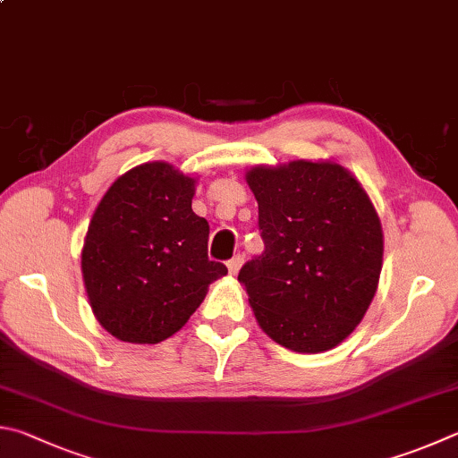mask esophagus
<instances>
[{
  "label": "esophagus",
  "instance_id": "1",
  "mask_svg": "<svg viewBox=\"0 0 458 458\" xmlns=\"http://www.w3.org/2000/svg\"><path fill=\"white\" fill-rule=\"evenodd\" d=\"M242 262H244V258L240 256V254H236L234 258H232V260H228V272L230 274H238V270H240V266H242Z\"/></svg>",
  "mask_w": 458,
  "mask_h": 458
}]
</instances>
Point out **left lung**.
<instances>
[{"label": "left lung", "instance_id": "obj_1", "mask_svg": "<svg viewBox=\"0 0 458 458\" xmlns=\"http://www.w3.org/2000/svg\"><path fill=\"white\" fill-rule=\"evenodd\" d=\"M264 254L242 266L258 327L288 351L316 354L359 327L377 294L385 236L367 190L332 160L252 165Z\"/></svg>", "mask_w": 458, "mask_h": 458}]
</instances>
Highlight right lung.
Here are the masks:
<instances>
[{"instance_id": "obj_1", "label": "right lung", "mask_w": 458, "mask_h": 458, "mask_svg": "<svg viewBox=\"0 0 458 458\" xmlns=\"http://www.w3.org/2000/svg\"><path fill=\"white\" fill-rule=\"evenodd\" d=\"M198 180L146 162L114 182L91 216L81 276L96 320L122 343L157 344L184 327L228 268L208 260Z\"/></svg>"}]
</instances>
